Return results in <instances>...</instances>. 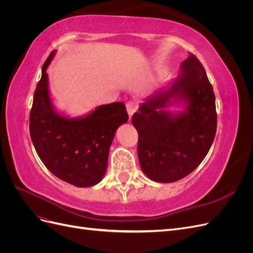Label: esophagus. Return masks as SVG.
<instances>
[{
	"label": "esophagus",
	"instance_id": "esophagus-1",
	"mask_svg": "<svg viewBox=\"0 0 253 253\" xmlns=\"http://www.w3.org/2000/svg\"><path fill=\"white\" fill-rule=\"evenodd\" d=\"M137 111V106H136V103L133 102V101H128L126 103V112L128 114L129 117H132V115Z\"/></svg>",
	"mask_w": 253,
	"mask_h": 253
}]
</instances>
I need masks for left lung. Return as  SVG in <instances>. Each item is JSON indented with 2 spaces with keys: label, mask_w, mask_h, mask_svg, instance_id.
Returning <instances> with one entry per match:
<instances>
[{
  "label": "left lung",
  "mask_w": 253,
  "mask_h": 253,
  "mask_svg": "<svg viewBox=\"0 0 253 253\" xmlns=\"http://www.w3.org/2000/svg\"><path fill=\"white\" fill-rule=\"evenodd\" d=\"M173 104L183 110L168 111ZM216 121L212 85L200 60L191 53L181 62L178 77L145 98L133 115L142 172L165 183L186 177L208 154Z\"/></svg>",
  "instance_id": "8db88e82"
}]
</instances>
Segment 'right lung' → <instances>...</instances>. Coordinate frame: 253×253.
I'll use <instances>...</instances> for the list:
<instances>
[{"label": "right lung", "instance_id": "right-lung-1", "mask_svg": "<svg viewBox=\"0 0 253 253\" xmlns=\"http://www.w3.org/2000/svg\"><path fill=\"white\" fill-rule=\"evenodd\" d=\"M56 50L42 66L34 94L29 132L38 156L58 178L79 188L97 185L108 168L111 144L117 128L128 120L126 105H99L80 117H70L53 105L47 67Z\"/></svg>", "mask_w": 253, "mask_h": 253}]
</instances>
